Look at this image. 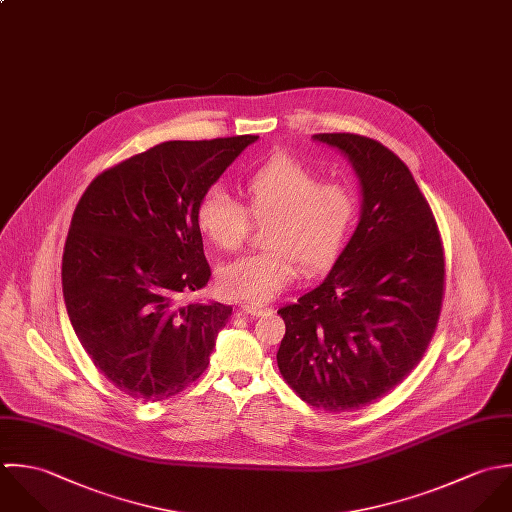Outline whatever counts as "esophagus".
<instances>
[{
    "label": "esophagus",
    "mask_w": 512,
    "mask_h": 512,
    "mask_svg": "<svg viewBox=\"0 0 512 512\" xmlns=\"http://www.w3.org/2000/svg\"><path fill=\"white\" fill-rule=\"evenodd\" d=\"M241 310L245 312V314H251V316H265V314H269L271 312V308L265 307V305H243Z\"/></svg>",
    "instance_id": "obj_1"
}]
</instances>
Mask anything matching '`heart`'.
Segmentation results:
<instances>
[{
	"instance_id": "heart-1",
	"label": "heart",
	"mask_w": 512,
	"mask_h": 512,
	"mask_svg": "<svg viewBox=\"0 0 512 512\" xmlns=\"http://www.w3.org/2000/svg\"><path fill=\"white\" fill-rule=\"evenodd\" d=\"M243 205L221 190H209L196 207V225L221 249L243 245L249 217L265 223L263 247L223 265L219 291L233 301L269 303L297 277L330 267L344 249L356 221L358 200L342 182H320L318 174L289 154H277L255 168L241 188Z\"/></svg>"
}]
</instances>
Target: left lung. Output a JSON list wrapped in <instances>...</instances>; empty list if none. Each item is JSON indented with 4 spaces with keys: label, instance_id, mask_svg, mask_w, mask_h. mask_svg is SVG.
Returning a JSON list of instances; mask_svg holds the SVG:
<instances>
[{
    "label": "left lung",
    "instance_id": "obj_1",
    "mask_svg": "<svg viewBox=\"0 0 512 512\" xmlns=\"http://www.w3.org/2000/svg\"><path fill=\"white\" fill-rule=\"evenodd\" d=\"M340 150L360 188V221L326 279L279 308L277 364L314 408L352 411L394 390L435 332L445 285L441 235L408 166L380 142L314 134Z\"/></svg>",
    "mask_w": 512,
    "mask_h": 512
}]
</instances>
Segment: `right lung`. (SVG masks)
Returning a JSON list of instances; mask_svg holds the SVG:
<instances>
[{
  "label": "right lung",
  "mask_w": 512,
  "mask_h": 512,
  "mask_svg": "<svg viewBox=\"0 0 512 512\" xmlns=\"http://www.w3.org/2000/svg\"><path fill=\"white\" fill-rule=\"evenodd\" d=\"M259 136L170 140L99 174L63 251L73 330L108 382L160 402L196 382L233 308L178 305L211 277L196 207Z\"/></svg>",
  "instance_id": "add662e5"
}]
</instances>
